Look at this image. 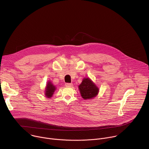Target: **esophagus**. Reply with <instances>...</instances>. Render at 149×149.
<instances>
[{
  "instance_id": "34e87169",
  "label": "esophagus",
  "mask_w": 149,
  "mask_h": 149,
  "mask_svg": "<svg viewBox=\"0 0 149 149\" xmlns=\"http://www.w3.org/2000/svg\"><path fill=\"white\" fill-rule=\"evenodd\" d=\"M72 83H67L66 84H65V86H66V87H72Z\"/></svg>"
}]
</instances>
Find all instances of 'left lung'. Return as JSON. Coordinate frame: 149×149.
Here are the masks:
<instances>
[{"label": "left lung", "mask_w": 149, "mask_h": 149, "mask_svg": "<svg viewBox=\"0 0 149 149\" xmlns=\"http://www.w3.org/2000/svg\"><path fill=\"white\" fill-rule=\"evenodd\" d=\"M78 89L81 97L86 100L94 98L99 93L98 87L88 77L84 78L82 82L79 85Z\"/></svg>", "instance_id": "obj_1"}]
</instances>
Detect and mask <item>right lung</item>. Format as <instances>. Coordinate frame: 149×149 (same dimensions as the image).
<instances>
[{
    "label": "right lung",
    "instance_id": "obj_1",
    "mask_svg": "<svg viewBox=\"0 0 149 149\" xmlns=\"http://www.w3.org/2000/svg\"><path fill=\"white\" fill-rule=\"evenodd\" d=\"M56 87L52 83L51 81H48L45 90V95L47 98H50L54 95V92L56 90Z\"/></svg>",
    "mask_w": 149,
    "mask_h": 149
}]
</instances>
